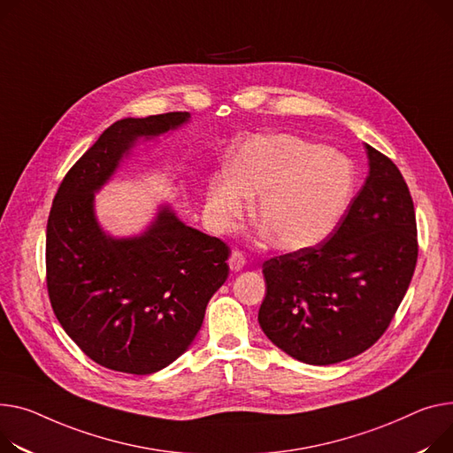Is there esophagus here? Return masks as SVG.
Segmentation results:
<instances>
[{
	"label": "esophagus",
	"instance_id": "obj_1",
	"mask_svg": "<svg viewBox=\"0 0 453 453\" xmlns=\"http://www.w3.org/2000/svg\"><path fill=\"white\" fill-rule=\"evenodd\" d=\"M246 265V257L240 251H233L229 257V267L231 271H240Z\"/></svg>",
	"mask_w": 453,
	"mask_h": 453
}]
</instances>
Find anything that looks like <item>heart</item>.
Segmentation results:
<instances>
[{
  "label": "heart",
  "instance_id": "heart-1",
  "mask_svg": "<svg viewBox=\"0 0 453 453\" xmlns=\"http://www.w3.org/2000/svg\"><path fill=\"white\" fill-rule=\"evenodd\" d=\"M355 186L348 158L293 134H257L233 155L229 169L205 188L207 215L220 231L253 219L267 242L282 251L306 250L324 240L346 211Z\"/></svg>",
  "mask_w": 453,
  "mask_h": 453
}]
</instances>
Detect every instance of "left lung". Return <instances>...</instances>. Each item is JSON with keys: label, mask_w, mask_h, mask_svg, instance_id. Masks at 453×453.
Masks as SVG:
<instances>
[{"label": "left lung", "mask_w": 453, "mask_h": 453, "mask_svg": "<svg viewBox=\"0 0 453 453\" xmlns=\"http://www.w3.org/2000/svg\"><path fill=\"white\" fill-rule=\"evenodd\" d=\"M370 173L335 231L315 248L264 262L258 324L300 363L327 366L373 346L417 264V224L397 165L366 143Z\"/></svg>", "instance_id": "1"}]
</instances>
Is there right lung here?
<instances>
[{
    "mask_svg": "<svg viewBox=\"0 0 453 453\" xmlns=\"http://www.w3.org/2000/svg\"><path fill=\"white\" fill-rule=\"evenodd\" d=\"M189 112L118 119L71 167L47 222V289L65 334L104 368L155 373L182 355L203 322L209 298L229 275V248L186 226L169 205L142 234L102 229L95 193L138 138L189 122Z\"/></svg>",
    "mask_w": 453,
    "mask_h": 453,
    "instance_id": "right-lung-1",
    "label": "right lung"
}]
</instances>
